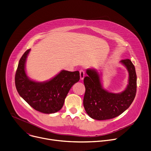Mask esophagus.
<instances>
[{"label": "esophagus", "mask_w": 151, "mask_h": 151, "mask_svg": "<svg viewBox=\"0 0 151 151\" xmlns=\"http://www.w3.org/2000/svg\"><path fill=\"white\" fill-rule=\"evenodd\" d=\"M79 75H80V79L83 80L85 76V72L83 70H80L79 71Z\"/></svg>", "instance_id": "obj_1"}]
</instances>
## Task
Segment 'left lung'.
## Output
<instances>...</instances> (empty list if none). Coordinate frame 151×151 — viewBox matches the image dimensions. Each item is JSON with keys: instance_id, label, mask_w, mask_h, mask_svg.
I'll return each instance as SVG.
<instances>
[{"instance_id": "1", "label": "left lung", "mask_w": 151, "mask_h": 151, "mask_svg": "<svg viewBox=\"0 0 151 151\" xmlns=\"http://www.w3.org/2000/svg\"><path fill=\"white\" fill-rule=\"evenodd\" d=\"M121 63L129 72V84L124 91L113 93L103 88L99 75L96 70H87L88 75L84 78L86 92L83 105L90 117L97 120L115 118L123 113L131 105L137 92L135 68L130 59H123Z\"/></svg>"}]
</instances>
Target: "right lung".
Returning <instances> with one entry per match:
<instances>
[{
	"label": "right lung",
	"mask_w": 151,
	"mask_h": 151,
	"mask_svg": "<svg viewBox=\"0 0 151 151\" xmlns=\"http://www.w3.org/2000/svg\"><path fill=\"white\" fill-rule=\"evenodd\" d=\"M30 49L20 59L15 75L17 91L25 101L37 111L53 114L63 107L65 98L72 86L79 81V71L62 70L55 78L45 83L30 80L25 71V64Z\"/></svg>",
	"instance_id": "add662e5"
}]
</instances>
